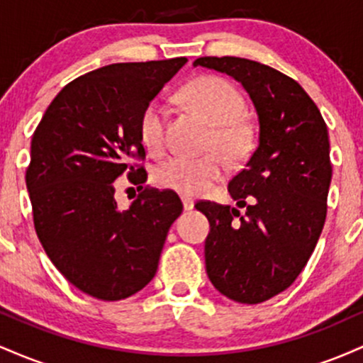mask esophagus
Listing matches in <instances>:
<instances>
[{"label":"esophagus","instance_id":"34e87169","mask_svg":"<svg viewBox=\"0 0 363 363\" xmlns=\"http://www.w3.org/2000/svg\"><path fill=\"white\" fill-rule=\"evenodd\" d=\"M182 206H184V210H193L194 208V201L191 198H187V196H184V198H182Z\"/></svg>","mask_w":363,"mask_h":363}]
</instances>
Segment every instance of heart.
I'll list each match as a JSON object with an SVG mask.
<instances>
[{"label":"heart","mask_w":363,"mask_h":363,"mask_svg":"<svg viewBox=\"0 0 363 363\" xmlns=\"http://www.w3.org/2000/svg\"><path fill=\"white\" fill-rule=\"evenodd\" d=\"M181 99L191 109L211 124L208 148L218 150L228 162L240 160L251 145V131L240 121L244 112V95L220 77H199L181 90ZM167 109L158 101L150 102L140 116V138L152 153L162 152L165 145ZM225 174V162L219 153L203 157L176 155L160 164L155 181L165 189L184 196H201L211 189Z\"/></svg>","instance_id":"1"}]
</instances>
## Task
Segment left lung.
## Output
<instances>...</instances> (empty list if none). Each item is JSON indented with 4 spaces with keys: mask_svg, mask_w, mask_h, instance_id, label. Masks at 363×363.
I'll list each match as a JSON object with an SVG mask.
<instances>
[{
    "mask_svg": "<svg viewBox=\"0 0 363 363\" xmlns=\"http://www.w3.org/2000/svg\"><path fill=\"white\" fill-rule=\"evenodd\" d=\"M194 66L242 83L259 119L257 147L228 182L245 213L211 201L196 210L210 222V281L232 301L261 303L295 281L323 232L333 174L328 128L306 90L278 69L234 56L198 57Z\"/></svg>",
    "mask_w": 363,
    "mask_h": 363,
    "instance_id": "obj_1",
    "label": "left lung"
}]
</instances>
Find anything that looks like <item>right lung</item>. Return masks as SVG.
Returning <instances> with one entry per match:
<instances>
[{
    "label": "right lung",
    "instance_id": "obj_1",
    "mask_svg": "<svg viewBox=\"0 0 363 363\" xmlns=\"http://www.w3.org/2000/svg\"><path fill=\"white\" fill-rule=\"evenodd\" d=\"M186 61L116 62L78 77L32 136L25 182L37 237L62 277L101 301L131 297L152 281L182 213L174 191L153 187L119 211L113 181L123 173L133 184L147 181L133 164L145 160L140 116Z\"/></svg>",
    "mask_w": 363,
    "mask_h": 363
}]
</instances>
